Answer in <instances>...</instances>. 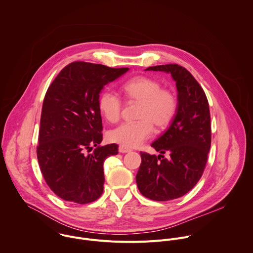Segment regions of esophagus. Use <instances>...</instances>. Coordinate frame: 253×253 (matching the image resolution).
I'll return each instance as SVG.
<instances>
[{
  "label": "esophagus",
  "mask_w": 253,
  "mask_h": 253,
  "mask_svg": "<svg viewBox=\"0 0 253 253\" xmlns=\"http://www.w3.org/2000/svg\"><path fill=\"white\" fill-rule=\"evenodd\" d=\"M118 151H119V152H121V153H126V152H131L130 149H128V148H126V147H123V146H119Z\"/></svg>",
  "instance_id": "34e87169"
}]
</instances>
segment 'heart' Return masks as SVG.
<instances>
[{"label":"heart","instance_id":"b5f03b06","mask_svg":"<svg viewBox=\"0 0 253 253\" xmlns=\"http://www.w3.org/2000/svg\"><path fill=\"white\" fill-rule=\"evenodd\" d=\"M123 93L131 101H140L136 122H124L110 130L107 138L110 142L126 148H136L150 139L153 125L157 129L167 127L177 111V99L161 84L150 77L137 76L127 81L122 87ZM101 115L109 122L119 120L122 101L112 91L102 92L99 98Z\"/></svg>","mask_w":253,"mask_h":253}]
</instances>
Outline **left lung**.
I'll return each mask as SVG.
<instances>
[{"label": "left lung", "mask_w": 253, "mask_h": 253, "mask_svg": "<svg viewBox=\"0 0 253 253\" xmlns=\"http://www.w3.org/2000/svg\"><path fill=\"white\" fill-rule=\"evenodd\" d=\"M146 70L170 73L178 93L171 125L152 144L156 152H168L169 157L140 152L142 163L136 176L144 197L166 202L183 197L202 178L211 145L209 104L201 85L186 68L165 64Z\"/></svg>", "instance_id": "1"}]
</instances>
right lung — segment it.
Listing matches in <instances>:
<instances>
[{"label":"right lung","instance_id":"obj_1","mask_svg":"<svg viewBox=\"0 0 253 253\" xmlns=\"http://www.w3.org/2000/svg\"><path fill=\"white\" fill-rule=\"evenodd\" d=\"M128 70L75 61L49 87L42 107L37 157L46 183L60 199L85 204L101 197L103 162L118 153V146L100 145V93ZM93 146L94 152L87 154Z\"/></svg>","mask_w":253,"mask_h":253}]
</instances>
